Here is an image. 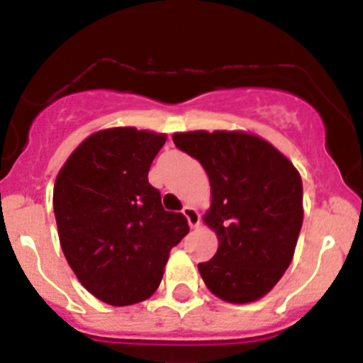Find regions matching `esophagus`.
Segmentation results:
<instances>
[{"label": "esophagus", "mask_w": 363, "mask_h": 363, "mask_svg": "<svg viewBox=\"0 0 363 363\" xmlns=\"http://www.w3.org/2000/svg\"><path fill=\"white\" fill-rule=\"evenodd\" d=\"M182 213H184L186 220H188V225L191 226V228H197L201 223V217L199 213H197V210H195L194 206H190V204H186L184 208H182Z\"/></svg>", "instance_id": "1"}]
</instances>
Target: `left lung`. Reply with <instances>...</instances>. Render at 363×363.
Returning <instances> with one entry per match:
<instances>
[{
	"instance_id": "obj_1",
	"label": "left lung",
	"mask_w": 363,
	"mask_h": 363,
	"mask_svg": "<svg viewBox=\"0 0 363 363\" xmlns=\"http://www.w3.org/2000/svg\"><path fill=\"white\" fill-rule=\"evenodd\" d=\"M173 143L197 159L210 179L204 223L219 238L203 281L217 298L250 303L281 279L303 223L298 169L272 144L242 131L175 133Z\"/></svg>"
}]
</instances>
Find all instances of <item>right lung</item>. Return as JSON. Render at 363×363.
Wrapping results in <instances>:
<instances>
[{
    "label": "right lung",
    "mask_w": 363,
    "mask_h": 363,
    "mask_svg": "<svg viewBox=\"0 0 363 363\" xmlns=\"http://www.w3.org/2000/svg\"><path fill=\"white\" fill-rule=\"evenodd\" d=\"M166 135L104 129L72 151L55 182L60 245L80 283L115 307L150 298L169 250L190 232L182 213L166 212L147 172Z\"/></svg>",
    "instance_id": "1"
}]
</instances>
